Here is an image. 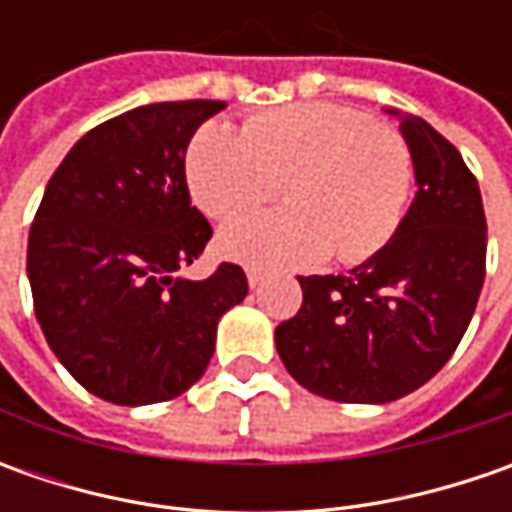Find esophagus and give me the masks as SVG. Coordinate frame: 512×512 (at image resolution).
<instances>
[{
  "mask_svg": "<svg viewBox=\"0 0 512 512\" xmlns=\"http://www.w3.org/2000/svg\"><path fill=\"white\" fill-rule=\"evenodd\" d=\"M247 285H250V290H256V287L265 285V276H262V273H256V270L250 267V270H247Z\"/></svg>",
  "mask_w": 512,
  "mask_h": 512,
  "instance_id": "esophagus-1",
  "label": "esophagus"
}]
</instances>
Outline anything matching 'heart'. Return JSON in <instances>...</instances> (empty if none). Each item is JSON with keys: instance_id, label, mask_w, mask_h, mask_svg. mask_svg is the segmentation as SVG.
Listing matches in <instances>:
<instances>
[{"instance_id": "obj_1", "label": "heart", "mask_w": 512, "mask_h": 512, "mask_svg": "<svg viewBox=\"0 0 512 512\" xmlns=\"http://www.w3.org/2000/svg\"><path fill=\"white\" fill-rule=\"evenodd\" d=\"M185 176L213 219L265 205L282 185L285 210L222 227V256L256 270L359 265L393 242L413 193V153L367 113L307 102L256 113L245 130L207 122L190 139Z\"/></svg>"}]
</instances>
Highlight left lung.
Instances as JSON below:
<instances>
[{
	"instance_id": "obj_1",
	"label": "left lung",
	"mask_w": 512,
	"mask_h": 512,
	"mask_svg": "<svg viewBox=\"0 0 512 512\" xmlns=\"http://www.w3.org/2000/svg\"><path fill=\"white\" fill-rule=\"evenodd\" d=\"M399 119L416 199L393 242L339 276H299L302 307L276 327L287 373L316 396L384 404L430 382L462 342L484 285L487 222L462 153L424 119Z\"/></svg>"
}]
</instances>
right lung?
Instances as JSON below:
<instances>
[{"mask_svg":"<svg viewBox=\"0 0 512 512\" xmlns=\"http://www.w3.org/2000/svg\"><path fill=\"white\" fill-rule=\"evenodd\" d=\"M225 102L133 108L88 130L50 176L28 236L33 310L56 359L93 396L168 402L205 373L216 325L247 296L222 262L176 279L213 227L190 205L185 153Z\"/></svg>","mask_w":512,"mask_h":512,"instance_id":"right-lung-1","label":"right lung"}]
</instances>
